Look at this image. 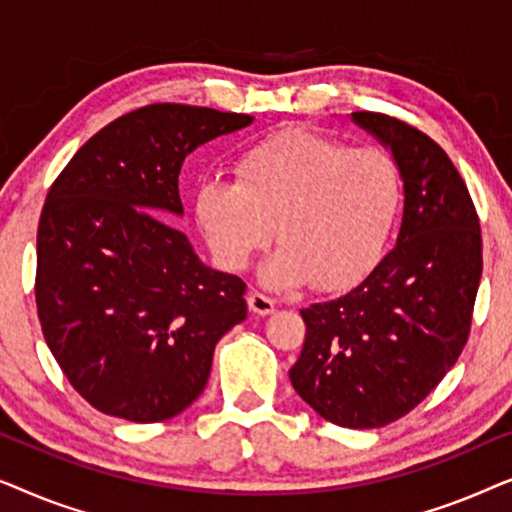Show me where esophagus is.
<instances>
[{
    "instance_id": "34e87169",
    "label": "esophagus",
    "mask_w": 512,
    "mask_h": 512,
    "mask_svg": "<svg viewBox=\"0 0 512 512\" xmlns=\"http://www.w3.org/2000/svg\"><path fill=\"white\" fill-rule=\"evenodd\" d=\"M249 310L265 317V314L275 312V300H272L270 296H265V293H261V291H251L249 293Z\"/></svg>"
}]
</instances>
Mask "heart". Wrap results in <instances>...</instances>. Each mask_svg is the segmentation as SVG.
<instances>
[{
  "mask_svg": "<svg viewBox=\"0 0 512 512\" xmlns=\"http://www.w3.org/2000/svg\"><path fill=\"white\" fill-rule=\"evenodd\" d=\"M233 174L235 181H202L195 216L230 272L247 268L277 230L282 247L263 270L270 286L352 284L375 263L401 207V170L387 151L352 149L310 128L247 146Z\"/></svg>",
  "mask_w": 512,
  "mask_h": 512,
  "instance_id": "heart-1",
  "label": "heart"
}]
</instances>
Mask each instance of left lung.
<instances>
[{
  "label": "left lung",
  "mask_w": 512,
  "mask_h": 512,
  "mask_svg": "<svg viewBox=\"0 0 512 512\" xmlns=\"http://www.w3.org/2000/svg\"><path fill=\"white\" fill-rule=\"evenodd\" d=\"M352 118L394 153L401 230L361 284L300 310L307 333L289 377L328 422L380 429L417 408L457 363L471 333L482 237L464 179L429 135L387 114Z\"/></svg>",
  "instance_id": "8db88e82"
}]
</instances>
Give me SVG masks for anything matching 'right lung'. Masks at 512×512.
<instances>
[{"label":"right lung","mask_w":512,"mask_h":512,"mask_svg":"<svg viewBox=\"0 0 512 512\" xmlns=\"http://www.w3.org/2000/svg\"><path fill=\"white\" fill-rule=\"evenodd\" d=\"M254 118L149 104L88 139L53 181L34 298L69 384L104 415L163 422L205 389L214 347L247 319V284L207 268L170 223L188 153Z\"/></svg>","instance_id":"obj_1"}]
</instances>
